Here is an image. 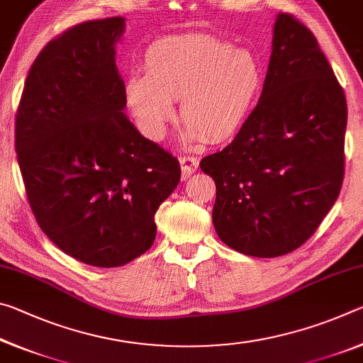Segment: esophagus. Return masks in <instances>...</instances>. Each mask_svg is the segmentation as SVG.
Here are the masks:
<instances>
[{"label": "esophagus", "mask_w": 363, "mask_h": 363, "mask_svg": "<svg viewBox=\"0 0 363 363\" xmlns=\"http://www.w3.org/2000/svg\"><path fill=\"white\" fill-rule=\"evenodd\" d=\"M181 171H182V177L187 179V177L194 173V171L199 168V158L190 157V155H184L181 157Z\"/></svg>", "instance_id": "obj_1"}]
</instances>
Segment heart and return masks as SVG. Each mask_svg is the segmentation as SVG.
<instances>
[{
    "label": "heart",
    "mask_w": 363,
    "mask_h": 363,
    "mask_svg": "<svg viewBox=\"0 0 363 363\" xmlns=\"http://www.w3.org/2000/svg\"><path fill=\"white\" fill-rule=\"evenodd\" d=\"M147 75L126 83V101L147 136L160 140L174 118L173 101L189 138L218 144L248 120L262 88L259 59L210 35L158 41L145 54Z\"/></svg>",
    "instance_id": "1"
}]
</instances>
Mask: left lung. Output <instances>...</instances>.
Masks as SVG:
<instances>
[{"mask_svg": "<svg viewBox=\"0 0 363 363\" xmlns=\"http://www.w3.org/2000/svg\"><path fill=\"white\" fill-rule=\"evenodd\" d=\"M346 96L314 33L279 14L261 99L232 143L201 158L213 224L238 253L277 257L314 235L344 177Z\"/></svg>", "mask_w": 363, "mask_h": 363, "instance_id": "1", "label": "left lung"}]
</instances>
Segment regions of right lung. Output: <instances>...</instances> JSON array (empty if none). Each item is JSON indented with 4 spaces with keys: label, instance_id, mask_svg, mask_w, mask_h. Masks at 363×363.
<instances>
[{
    "label": "right lung",
    "instance_id": "1",
    "mask_svg": "<svg viewBox=\"0 0 363 363\" xmlns=\"http://www.w3.org/2000/svg\"><path fill=\"white\" fill-rule=\"evenodd\" d=\"M123 17L88 21L41 49L16 113V152L36 223L57 248L96 267L136 259L181 179L177 158L123 112L115 64Z\"/></svg>",
    "mask_w": 363,
    "mask_h": 363
}]
</instances>
